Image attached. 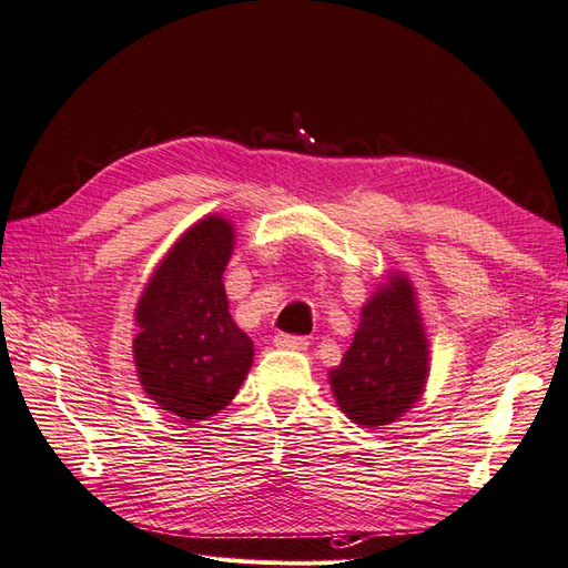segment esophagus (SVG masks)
I'll use <instances>...</instances> for the list:
<instances>
[{"label":"esophagus","mask_w":568,"mask_h":568,"mask_svg":"<svg viewBox=\"0 0 568 568\" xmlns=\"http://www.w3.org/2000/svg\"><path fill=\"white\" fill-rule=\"evenodd\" d=\"M308 344H311L308 337H303V335H286V332H276L274 335V347H280V349L301 352V349H306Z\"/></svg>","instance_id":"esophagus-1"}]
</instances>
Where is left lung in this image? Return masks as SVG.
Here are the masks:
<instances>
[{"label":"left lung","mask_w":568,"mask_h":568,"mask_svg":"<svg viewBox=\"0 0 568 568\" xmlns=\"http://www.w3.org/2000/svg\"><path fill=\"white\" fill-rule=\"evenodd\" d=\"M428 373V344L405 276H390L364 311L352 347L329 371L332 393L349 419L383 426L417 403Z\"/></svg>","instance_id":"left-lung-1"}]
</instances>
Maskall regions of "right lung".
<instances>
[{
  "instance_id": "1",
  "label": "right lung",
  "mask_w": 568,
  "mask_h": 568,
  "mask_svg": "<svg viewBox=\"0 0 568 568\" xmlns=\"http://www.w3.org/2000/svg\"><path fill=\"white\" fill-rule=\"evenodd\" d=\"M231 251L229 221L202 219L165 255L136 306L144 393L183 422L224 409L253 364V342L233 323L221 284Z\"/></svg>"
}]
</instances>
